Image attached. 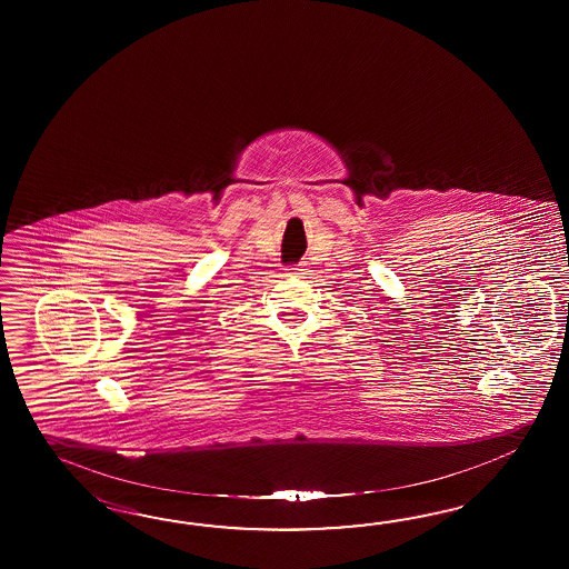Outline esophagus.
I'll return each mask as SVG.
<instances>
[{
  "instance_id": "esophagus-1",
  "label": "esophagus",
  "mask_w": 569,
  "mask_h": 569,
  "mask_svg": "<svg viewBox=\"0 0 569 569\" xmlns=\"http://www.w3.org/2000/svg\"><path fill=\"white\" fill-rule=\"evenodd\" d=\"M309 272V268H307V262H302V264H299V268H292V274L295 277H302L305 279V274Z\"/></svg>"
}]
</instances>
